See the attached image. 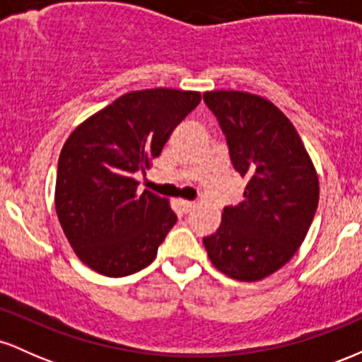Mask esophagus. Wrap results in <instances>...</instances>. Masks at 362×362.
Masks as SVG:
<instances>
[{
	"instance_id": "obj_1",
	"label": "esophagus",
	"mask_w": 362,
	"mask_h": 362,
	"mask_svg": "<svg viewBox=\"0 0 362 362\" xmlns=\"http://www.w3.org/2000/svg\"><path fill=\"white\" fill-rule=\"evenodd\" d=\"M178 206H180V209L184 211V213H189V211H192V207H195V202L180 199V201H178Z\"/></svg>"
}]
</instances>
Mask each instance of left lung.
<instances>
[{"label": "left lung", "mask_w": 362, "mask_h": 362, "mask_svg": "<svg viewBox=\"0 0 362 362\" xmlns=\"http://www.w3.org/2000/svg\"><path fill=\"white\" fill-rule=\"evenodd\" d=\"M231 163L247 178L243 201L223 209L218 231L202 238L224 276L255 282L298 252L317 213V170L291 120L267 98L236 90L204 93Z\"/></svg>", "instance_id": "1"}]
</instances>
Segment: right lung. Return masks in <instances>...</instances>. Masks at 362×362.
I'll use <instances>...</instances> for the list:
<instances>
[{"instance_id":"1","label":"right lung","mask_w":362,"mask_h":362,"mask_svg":"<svg viewBox=\"0 0 362 362\" xmlns=\"http://www.w3.org/2000/svg\"><path fill=\"white\" fill-rule=\"evenodd\" d=\"M201 102L199 91H129L81 122L61 149L56 213L83 264L107 277L148 267L177 216L168 199L139 192L172 131Z\"/></svg>"}]
</instances>
